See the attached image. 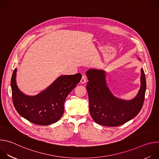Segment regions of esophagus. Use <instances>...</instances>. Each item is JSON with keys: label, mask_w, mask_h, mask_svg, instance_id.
Returning a JSON list of instances; mask_svg holds the SVG:
<instances>
[{"label": "esophagus", "mask_w": 159, "mask_h": 159, "mask_svg": "<svg viewBox=\"0 0 159 159\" xmlns=\"http://www.w3.org/2000/svg\"><path fill=\"white\" fill-rule=\"evenodd\" d=\"M86 82V77L84 75H83L82 76V78H81V80H80V83L81 84H84Z\"/></svg>", "instance_id": "obj_1"}]
</instances>
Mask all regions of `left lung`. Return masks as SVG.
I'll list each match as a JSON object with an SVG mask.
<instances>
[{"label": "left lung", "mask_w": 159, "mask_h": 159, "mask_svg": "<svg viewBox=\"0 0 159 159\" xmlns=\"http://www.w3.org/2000/svg\"><path fill=\"white\" fill-rule=\"evenodd\" d=\"M89 82L86 89L89 100L90 114L94 121L105 126H118L125 124L137 116L145 99L146 79L141 69V86L134 98L123 100L115 97L106 84V72L89 69L86 72Z\"/></svg>", "instance_id": "8db88e82"}]
</instances>
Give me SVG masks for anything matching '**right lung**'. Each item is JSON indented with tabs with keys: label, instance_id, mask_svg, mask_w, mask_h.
Wrapping results in <instances>:
<instances>
[{
	"label": "right lung",
	"instance_id": "1",
	"mask_svg": "<svg viewBox=\"0 0 159 159\" xmlns=\"http://www.w3.org/2000/svg\"><path fill=\"white\" fill-rule=\"evenodd\" d=\"M15 69L11 78L12 101L19 114L31 123L38 125H49L58 121L64 112L66 98L80 82L82 75H61L48 88L36 96L22 93L16 83Z\"/></svg>",
	"mask_w": 159,
	"mask_h": 159
}]
</instances>
